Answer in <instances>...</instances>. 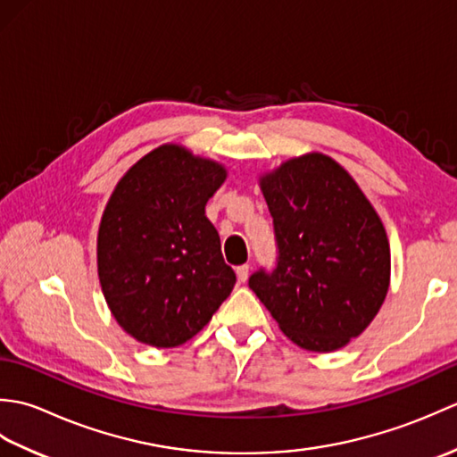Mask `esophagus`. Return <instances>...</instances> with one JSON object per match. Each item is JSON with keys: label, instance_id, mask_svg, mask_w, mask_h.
<instances>
[{"label": "esophagus", "instance_id": "obj_1", "mask_svg": "<svg viewBox=\"0 0 457 457\" xmlns=\"http://www.w3.org/2000/svg\"><path fill=\"white\" fill-rule=\"evenodd\" d=\"M236 273H237V280H239V283H245L247 277H249V265H239V267L236 269Z\"/></svg>", "mask_w": 457, "mask_h": 457}]
</instances>
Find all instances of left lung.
Listing matches in <instances>:
<instances>
[{"label": "left lung", "instance_id": "obj_1", "mask_svg": "<svg viewBox=\"0 0 457 457\" xmlns=\"http://www.w3.org/2000/svg\"><path fill=\"white\" fill-rule=\"evenodd\" d=\"M275 223L278 263L249 287L283 334L308 352L347 345L373 322L391 285L381 218L342 164L324 153L259 174Z\"/></svg>", "mask_w": 457, "mask_h": 457}]
</instances>
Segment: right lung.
<instances>
[{"label":"right lung","instance_id":"add662e5","mask_svg":"<svg viewBox=\"0 0 457 457\" xmlns=\"http://www.w3.org/2000/svg\"><path fill=\"white\" fill-rule=\"evenodd\" d=\"M226 179L221 162L164 143L115 184L98 228V277L115 322L137 342H188L234 290L206 218Z\"/></svg>","mask_w":457,"mask_h":457}]
</instances>
